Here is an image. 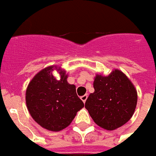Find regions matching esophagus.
<instances>
[{"label":"esophagus","instance_id":"34e87169","mask_svg":"<svg viewBox=\"0 0 156 156\" xmlns=\"http://www.w3.org/2000/svg\"><path fill=\"white\" fill-rule=\"evenodd\" d=\"M87 98H88V94H84V95H83V96H81V100L83 101V103H85Z\"/></svg>","mask_w":156,"mask_h":156}]
</instances>
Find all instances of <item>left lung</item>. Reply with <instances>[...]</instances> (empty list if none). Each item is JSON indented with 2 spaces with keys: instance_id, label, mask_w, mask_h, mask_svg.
Masks as SVG:
<instances>
[{
  "instance_id": "left-lung-1",
  "label": "left lung",
  "mask_w": 156,
  "mask_h": 156,
  "mask_svg": "<svg viewBox=\"0 0 156 156\" xmlns=\"http://www.w3.org/2000/svg\"><path fill=\"white\" fill-rule=\"evenodd\" d=\"M94 92L89 94L85 108L94 122L104 129L114 130L127 122L137 105V90L122 72L115 69L108 76L97 74Z\"/></svg>"
}]
</instances>
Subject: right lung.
<instances>
[{"instance_id": "obj_1", "label": "right lung", "mask_w": 156, "mask_h": 156, "mask_svg": "<svg viewBox=\"0 0 156 156\" xmlns=\"http://www.w3.org/2000/svg\"><path fill=\"white\" fill-rule=\"evenodd\" d=\"M55 69L59 72L60 80L53 76ZM67 78L66 72L60 67H45L34 77L26 90V105L33 119L50 131L66 128L84 106L76 86L69 84Z\"/></svg>"}]
</instances>
